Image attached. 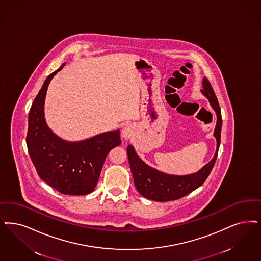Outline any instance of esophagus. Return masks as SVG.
Returning <instances> with one entry per match:
<instances>
[{"mask_svg": "<svg viewBox=\"0 0 261 261\" xmlns=\"http://www.w3.org/2000/svg\"><path fill=\"white\" fill-rule=\"evenodd\" d=\"M133 134V129H132V127L131 125H125L123 128H122V130H121V137L122 138H124V139H129L131 136Z\"/></svg>", "mask_w": 261, "mask_h": 261, "instance_id": "obj_1", "label": "esophagus"}]
</instances>
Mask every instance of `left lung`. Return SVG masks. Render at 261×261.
<instances>
[{
    "label": "left lung",
    "instance_id": "1",
    "mask_svg": "<svg viewBox=\"0 0 261 261\" xmlns=\"http://www.w3.org/2000/svg\"><path fill=\"white\" fill-rule=\"evenodd\" d=\"M202 86L203 89L201 90V93L208 99V103L217 115V124L214 131V137L217 141L215 155L208 163L195 173L188 175H172L147 165L137 154L134 146L129 145L127 146V155L134 178V184L138 192L144 197L157 202L181 198L201 187L214 167L220 145V133L222 126L221 112L217 96L206 77H204L202 81Z\"/></svg>",
    "mask_w": 261,
    "mask_h": 261
}]
</instances>
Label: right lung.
I'll list each match as a JSON object with an SVG mask.
<instances>
[{
    "label": "right lung",
    "instance_id": "obj_1",
    "mask_svg": "<svg viewBox=\"0 0 261 261\" xmlns=\"http://www.w3.org/2000/svg\"><path fill=\"white\" fill-rule=\"evenodd\" d=\"M66 63L50 73L34 100L28 117L27 147L38 175L47 185L66 195L92 192L108 153L121 144L119 129L81 140L67 141L48 127L44 104L48 85Z\"/></svg>",
    "mask_w": 261,
    "mask_h": 261
}]
</instances>
